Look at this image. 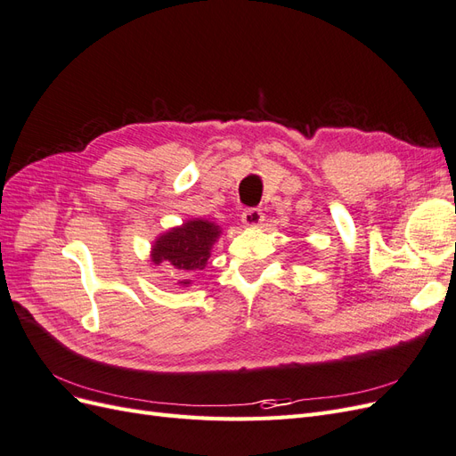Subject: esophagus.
Returning <instances> with one entry per match:
<instances>
[{"label": "esophagus", "instance_id": "1", "mask_svg": "<svg viewBox=\"0 0 456 456\" xmlns=\"http://www.w3.org/2000/svg\"><path fill=\"white\" fill-rule=\"evenodd\" d=\"M262 220H265V213H262L260 209H245L243 215H241V223L245 226H258Z\"/></svg>", "mask_w": 456, "mask_h": 456}]
</instances>
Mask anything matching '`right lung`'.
Instances as JSON below:
<instances>
[{"mask_svg": "<svg viewBox=\"0 0 456 456\" xmlns=\"http://www.w3.org/2000/svg\"><path fill=\"white\" fill-rule=\"evenodd\" d=\"M218 233L220 230L213 223H207V220H188L184 226L173 228L171 232L163 233L154 245L151 258H154L156 265L167 260L178 270H201L211 255L209 251L216 241Z\"/></svg>", "mask_w": 456, "mask_h": 456, "instance_id": "1", "label": "right lung"}]
</instances>
